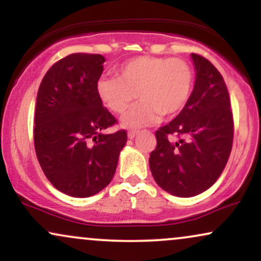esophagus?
Masks as SVG:
<instances>
[{
  "label": "esophagus",
  "instance_id": "esophagus-1",
  "mask_svg": "<svg viewBox=\"0 0 261 261\" xmlns=\"http://www.w3.org/2000/svg\"><path fill=\"white\" fill-rule=\"evenodd\" d=\"M137 134H139V131H136V130H131V131H128V133H127V137H128V139L133 140L134 137L136 136Z\"/></svg>",
  "mask_w": 261,
  "mask_h": 261
}]
</instances>
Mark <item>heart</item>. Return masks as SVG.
Listing matches in <instances>:
<instances>
[{
	"label": "heart",
	"instance_id": "1",
	"mask_svg": "<svg viewBox=\"0 0 261 261\" xmlns=\"http://www.w3.org/2000/svg\"><path fill=\"white\" fill-rule=\"evenodd\" d=\"M194 70L178 58L139 56L119 66L116 77H104L97 83V93L108 109L122 114L135 98L141 101L122 118L125 127L152 125L161 115L179 114L190 99Z\"/></svg>",
	"mask_w": 261,
	"mask_h": 261
}]
</instances>
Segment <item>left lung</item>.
Returning a JSON list of instances; mask_svg holds the SVG:
<instances>
[{
  "mask_svg": "<svg viewBox=\"0 0 261 261\" xmlns=\"http://www.w3.org/2000/svg\"><path fill=\"white\" fill-rule=\"evenodd\" d=\"M196 80L190 99L169 124L155 131L149 168L174 196L201 194L222 174L233 145L234 124L222 74L207 59L191 54Z\"/></svg>",
  "mask_w": 261,
  "mask_h": 261,
  "instance_id": "left-lung-1",
  "label": "left lung"
}]
</instances>
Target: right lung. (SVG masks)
Wrapping results in <instances>:
<instances>
[{
    "label": "right lung",
    "instance_id": "add662e5",
    "mask_svg": "<svg viewBox=\"0 0 261 261\" xmlns=\"http://www.w3.org/2000/svg\"><path fill=\"white\" fill-rule=\"evenodd\" d=\"M104 61L99 54H71L38 89L35 153L47 180L73 197L95 195L112 181L127 141L125 130L103 134L118 124L97 93Z\"/></svg>",
    "mask_w": 261,
    "mask_h": 261
}]
</instances>
